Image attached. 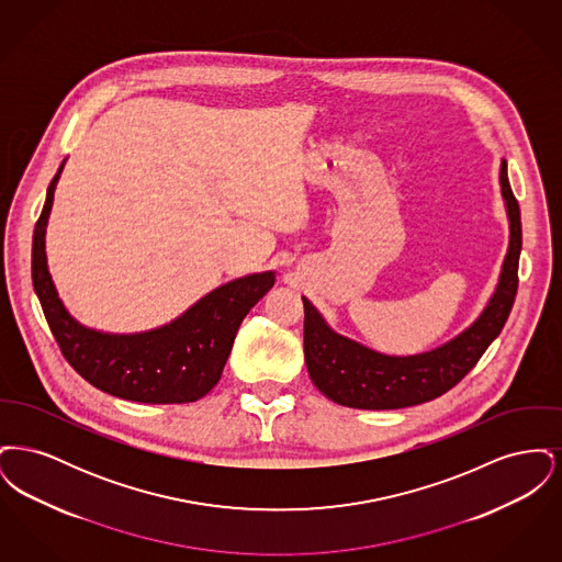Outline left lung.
Returning a JSON list of instances; mask_svg holds the SVG:
<instances>
[{"label":"left lung","instance_id":"obj_1","mask_svg":"<svg viewBox=\"0 0 562 562\" xmlns=\"http://www.w3.org/2000/svg\"><path fill=\"white\" fill-rule=\"evenodd\" d=\"M499 183L509 218L508 255L499 284L479 321L449 344L417 356H385L337 335L303 296L305 364L314 385L328 401L364 411L415 406L442 396L476 367L482 353L502 333L518 291L522 227L506 160H502Z\"/></svg>","mask_w":562,"mask_h":562}]
</instances>
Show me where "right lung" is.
I'll use <instances>...</instances> for the list:
<instances>
[{
	"instance_id": "obj_1",
	"label": "right lung",
	"mask_w": 562,
	"mask_h": 562,
	"mask_svg": "<svg viewBox=\"0 0 562 562\" xmlns=\"http://www.w3.org/2000/svg\"><path fill=\"white\" fill-rule=\"evenodd\" d=\"M60 170L63 164L35 223L31 276L65 360L90 385L115 398L145 404L200 401L218 383L241 321L273 286V271L227 282L202 296L181 318L147 333L109 335L86 328L65 310L46 266L44 236Z\"/></svg>"
}]
</instances>
